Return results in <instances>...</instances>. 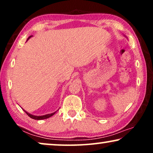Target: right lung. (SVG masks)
<instances>
[{
  "instance_id": "add662e5",
  "label": "right lung",
  "mask_w": 153,
  "mask_h": 153,
  "mask_svg": "<svg viewBox=\"0 0 153 153\" xmlns=\"http://www.w3.org/2000/svg\"><path fill=\"white\" fill-rule=\"evenodd\" d=\"M30 37H29L28 39L30 38ZM24 111L26 112V114L28 115V116L30 117V118H33V119H35V120H43V119H47L48 118H49V117H51V116H53V115H54V114H55V113H56V112H54V113H52V114H47V115H45V116H33V115L30 114H29V113L26 112V111Z\"/></svg>"
}]
</instances>
